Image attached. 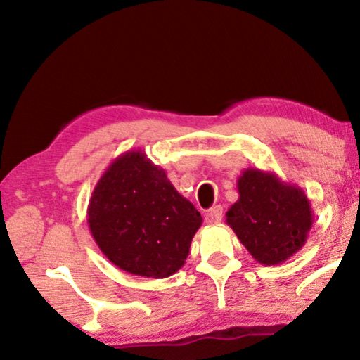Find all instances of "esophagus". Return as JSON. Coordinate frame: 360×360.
Wrapping results in <instances>:
<instances>
[{
	"mask_svg": "<svg viewBox=\"0 0 360 360\" xmlns=\"http://www.w3.org/2000/svg\"><path fill=\"white\" fill-rule=\"evenodd\" d=\"M208 219L210 223L213 224L221 223V221H223V206H213V208L208 211Z\"/></svg>",
	"mask_w": 360,
	"mask_h": 360,
	"instance_id": "esophagus-1",
	"label": "esophagus"
}]
</instances>
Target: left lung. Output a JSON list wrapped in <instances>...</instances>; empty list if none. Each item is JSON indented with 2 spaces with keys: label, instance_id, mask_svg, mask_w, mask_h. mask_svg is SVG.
Returning <instances> with one entry per match:
<instances>
[{
  "label": "left lung",
  "instance_id": "obj_1",
  "mask_svg": "<svg viewBox=\"0 0 360 360\" xmlns=\"http://www.w3.org/2000/svg\"><path fill=\"white\" fill-rule=\"evenodd\" d=\"M238 191L239 200L226 213V223L259 264H282L303 248L313 211L298 185L282 181L274 172L245 169Z\"/></svg>",
  "mask_w": 360,
  "mask_h": 360
}]
</instances>
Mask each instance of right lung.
<instances>
[{
	"label": "right lung",
	"instance_id": "1",
	"mask_svg": "<svg viewBox=\"0 0 360 360\" xmlns=\"http://www.w3.org/2000/svg\"><path fill=\"white\" fill-rule=\"evenodd\" d=\"M90 233L116 267L165 278L184 267L203 218L144 150L111 162L88 203Z\"/></svg>",
	"mask_w": 360,
	"mask_h": 360
}]
</instances>
